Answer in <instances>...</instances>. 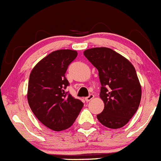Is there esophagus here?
Instances as JSON below:
<instances>
[{
	"mask_svg": "<svg viewBox=\"0 0 161 161\" xmlns=\"http://www.w3.org/2000/svg\"><path fill=\"white\" fill-rule=\"evenodd\" d=\"M94 97H95V96H94V95H92V94H90V95H88V97H86V98H85V100H86V102H88V101H91V100L93 99Z\"/></svg>",
	"mask_w": 161,
	"mask_h": 161,
	"instance_id": "34e87169",
	"label": "esophagus"
}]
</instances>
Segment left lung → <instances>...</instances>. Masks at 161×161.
<instances>
[{
  "instance_id": "obj_1",
  "label": "left lung",
  "mask_w": 161,
  "mask_h": 161,
  "mask_svg": "<svg viewBox=\"0 0 161 161\" xmlns=\"http://www.w3.org/2000/svg\"><path fill=\"white\" fill-rule=\"evenodd\" d=\"M84 55L98 70L100 97L104 109L97 115L100 123L110 129L124 126L139 107L142 88L136 69L127 59L108 47H94Z\"/></svg>"
}]
</instances>
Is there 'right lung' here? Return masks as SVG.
Listing matches in <instances>:
<instances>
[{"label":"right lung","instance_id":"right-lung-1","mask_svg":"<svg viewBox=\"0 0 161 161\" xmlns=\"http://www.w3.org/2000/svg\"><path fill=\"white\" fill-rule=\"evenodd\" d=\"M77 54L69 49L51 52L38 63L29 75V107L42 124L57 132L71 126L83 107L80 100L66 92L69 83L65 73Z\"/></svg>","mask_w":161,"mask_h":161}]
</instances>
